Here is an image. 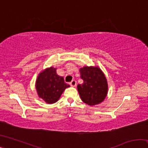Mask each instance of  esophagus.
<instances>
[{
	"label": "esophagus",
	"instance_id": "obj_1",
	"mask_svg": "<svg viewBox=\"0 0 148 148\" xmlns=\"http://www.w3.org/2000/svg\"><path fill=\"white\" fill-rule=\"evenodd\" d=\"M70 85H71V86H72V87H75L76 86V80L73 79L71 82V83H70Z\"/></svg>",
	"mask_w": 148,
	"mask_h": 148
}]
</instances>
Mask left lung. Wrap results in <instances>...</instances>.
<instances>
[{
    "instance_id": "1",
    "label": "left lung",
    "mask_w": 148,
    "mask_h": 148,
    "mask_svg": "<svg viewBox=\"0 0 148 148\" xmlns=\"http://www.w3.org/2000/svg\"><path fill=\"white\" fill-rule=\"evenodd\" d=\"M80 77L84 80L77 86L82 101L89 106L104 101L108 94L106 77L99 66H84L79 69Z\"/></svg>"
}]
</instances>
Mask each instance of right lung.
<instances>
[{
    "label": "right lung",
    "mask_w": 148,
    "mask_h": 148,
    "mask_svg": "<svg viewBox=\"0 0 148 148\" xmlns=\"http://www.w3.org/2000/svg\"><path fill=\"white\" fill-rule=\"evenodd\" d=\"M57 69L49 67L42 71L37 77L35 87L40 98L47 104H53L60 99L65 89L70 87L64 77L57 74Z\"/></svg>",
    "instance_id": "obj_1"
}]
</instances>
